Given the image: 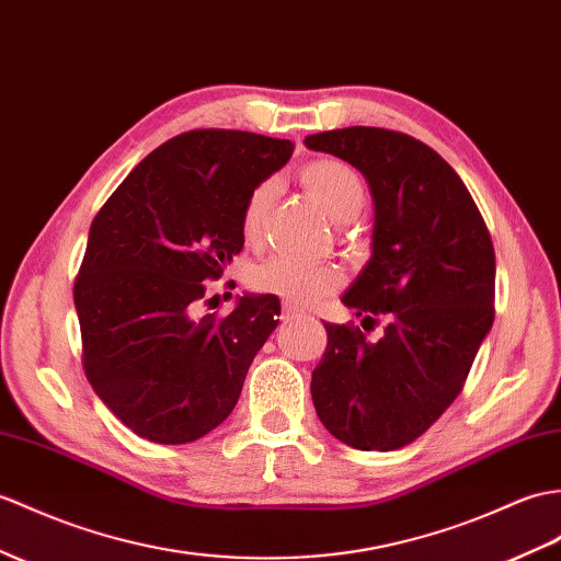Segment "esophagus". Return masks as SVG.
<instances>
[{
    "instance_id": "1",
    "label": "esophagus",
    "mask_w": 561,
    "mask_h": 561,
    "mask_svg": "<svg viewBox=\"0 0 561 561\" xmlns=\"http://www.w3.org/2000/svg\"><path fill=\"white\" fill-rule=\"evenodd\" d=\"M301 316H304L301 308L289 304V301H284V306H282V318L284 320H294V318H301Z\"/></svg>"
}]
</instances>
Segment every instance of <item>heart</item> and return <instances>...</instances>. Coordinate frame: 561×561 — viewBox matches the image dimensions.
<instances>
[{
    "instance_id": "1",
    "label": "heart",
    "mask_w": 561,
    "mask_h": 561,
    "mask_svg": "<svg viewBox=\"0 0 561 561\" xmlns=\"http://www.w3.org/2000/svg\"><path fill=\"white\" fill-rule=\"evenodd\" d=\"M301 184L334 221L354 219L360 213L363 203H366L363 179L354 167L342 160L320 158L308 162L301 169ZM272 193H275V186H272V181H265V184L255 186L249 201H245V239L255 241L260 237V229H263L272 203ZM249 282L255 291L275 294L289 304H312L342 284V272L328 263H308V260L301 257L277 255L253 267Z\"/></svg>"
}]
</instances>
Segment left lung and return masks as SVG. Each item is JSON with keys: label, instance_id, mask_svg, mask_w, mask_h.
I'll use <instances>...</instances> for the list:
<instances>
[{"label": "left lung", "instance_id": "obj_1", "mask_svg": "<svg viewBox=\"0 0 561 561\" xmlns=\"http://www.w3.org/2000/svg\"><path fill=\"white\" fill-rule=\"evenodd\" d=\"M306 148L356 167L373 195L370 260L342 304L371 329L324 322L328 348L312 370L318 419L344 445H411L459 397L494 320V249L459 174L425 142L387 128L348 126Z\"/></svg>", "mask_w": 561, "mask_h": 561}]
</instances>
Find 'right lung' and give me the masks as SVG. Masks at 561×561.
Wrapping results in <instances>:
<instances>
[{
    "label": "right lung",
    "mask_w": 561,
    "mask_h": 561,
    "mask_svg": "<svg viewBox=\"0 0 561 561\" xmlns=\"http://www.w3.org/2000/svg\"><path fill=\"white\" fill-rule=\"evenodd\" d=\"M291 140L229 128L152 150L90 225L73 286L83 368L116 419L154 445H186L229 419L277 328L279 298L243 294L198 316L205 282L243 249V207L289 162Z\"/></svg>",
    "instance_id": "1"
}]
</instances>
